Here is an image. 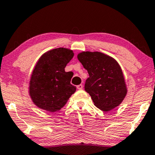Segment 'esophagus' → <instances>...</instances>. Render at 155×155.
<instances>
[{
	"instance_id": "34e87169",
	"label": "esophagus",
	"mask_w": 155,
	"mask_h": 155,
	"mask_svg": "<svg viewBox=\"0 0 155 155\" xmlns=\"http://www.w3.org/2000/svg\"><path fill=\"white\" fill-rule=\"evenodd\" d=\"M83 87H83L82 84H79V85L77 86V89H80V90H81V89H82Z\"/></svg>"
}]
</instances>
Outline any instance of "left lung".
<instances>
[{"instance_id":"8db88e82","label":"left lung","mask_w":155,"mask_h":155,"mask_svg":"<svg viewBox=\"0 0 155 155\" xmlns=\"http://www.w3.org/2000/svg\"><path fill=\"white\" fill-rule=\"evenodd\" d=\"M77 58L88 71L89 77L86 80L84 89L94 105L105 112L120 105L128 89L118 61L97 51L81 52Z\"/></svg>"}]
</instances>
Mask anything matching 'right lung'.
<instances>
[{
  "mask_svg": "<svg viewBox=\"0 0 155 155\" xmlns=\"http://www.w3.org/2000/svg\"><path fill=\"white\" fill-rule=\"evenodd\" d=\"M72 50L65 48L48 50L41 55L31 72L29 94L37 107L48 112L58 111L76 92L71 84L72 72L65 68L73 58Z\"/></svg>",
  "mask_w": 155,
  "mask_h": 155,
  "instance_id": "obj_1",
  "label": "right lung"
}]
</instances>
